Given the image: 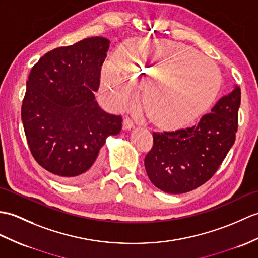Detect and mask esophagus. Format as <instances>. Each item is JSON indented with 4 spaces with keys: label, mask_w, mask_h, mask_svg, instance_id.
<instances>
[{
    "label": "esophagus",
    "mask_w": 258,
    "mask_h": 258,
    "mask_svg": "<svg viewBox=\"0 0 258 258\" xmlns=\"http://www.w3.org/2000/svg\"><path fill=\"white\" fill-rule=\"evenodd\" d=\"M134 127V123L130 117H124L123 119V130H131Z\"/></svg>",
    "instance_id": "1"
}]
</instances>
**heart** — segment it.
<instances>
[{
    "label": "heart",
    "mask_w": 258,
    "mask_h": 258,
    "mask_svg": "<svg viewBox=\"0 0 258 258\" xmlns=\"http://www.w3.org/2000/svg\"><path fill=\"white\" fill-rule=\"evenodd\" d=\"M159 69L161 73L150 82ZM116 70L137 87L150 82L145 89L147 114L165 127L200 115L221 87L214 63L192 48L166 40H133L118 48L113 66L106 64L101 75L102 95L119 109L135 104L139 94L135 88L121 82ZM170 75L173 78L163 86Z\"/></svg>",
    "instance_id": "b5f03b06"
}]
</instances>
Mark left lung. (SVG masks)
<instances>
[{"instance_id": "8db88e82", "label": "left lung", "mask_w": 258, "mask_h": 258, "mask_svg": "<svg viewBox=\"0 0 258 258\" xmlns=\"http://www.w3.org/2000/svg\"><path fill=\"white\" fill-rule=\"evenodd\" d=\"M239 104L241 90L235 85L194 126L154 133L144 164L155 187L179 195L207 182L235 142Z\"/></svg>"}]
</instances>
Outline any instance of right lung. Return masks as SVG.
I'll return each instance as SVG.
<instances>
[{"label": "right lung", "mask_w": 258, "mask_h": 258, "mask_svg": "<svg viewBox=\"0 0 258 258\" xmlns=\"http://www.w3.org/2000/svg\"><path fill=\"white\" fill-rule=\"evenodd\" d=\"M111 41L100 36L56 48L31 70L22 121L35 160L64 182H82L99 168L100 149L122 117L95 101Z\"/></svg>", "instance_id": "1"}]
</instances>
